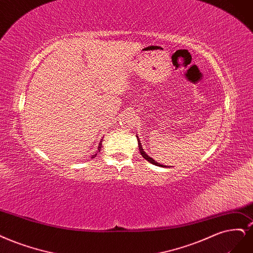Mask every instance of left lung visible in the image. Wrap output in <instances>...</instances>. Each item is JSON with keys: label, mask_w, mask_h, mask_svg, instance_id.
<instances>
[{"label": "left lung", "mask_w": 253, "mask_h": 253, "mask_svg": "<svg viewBox=\"0 0 253 253\" xmlns=\"http://www.w3.org/2000/svg\"><path fill=\"white\" fill-rule=\"evenodd\" d=\"M137 139H138V137H137ZM138 145H139V151H140V154L142 155V157L143 158L145 159V160H147L149 162H151V163H153V164H155V165H157V167H161V168H164L162 164H160V163H158L157 161H155L153 158H151V157H149L147 156L146 154H145V152L143 151V149H142V146H141V143H140V141H139V139H138Z\"/></svg>", "instance_id": "1"}]
</instances>
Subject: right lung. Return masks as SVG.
<instances>
[{
    "instance_id": "add662e5",
    "label": "right lung",
    "mask_w": 253,
    "mask_h": 253,
    "mask_svg": "<svg viewBox=\"0 0 253 253\" xmlns=\"http://www.w3.org/2000/svg\"><path fill=\"white\" fill-rule=\"evenodd\" d=\"M101 142H102V140H100V143H99V145H98V149H100V147H101V145H102V143H101ZM94 157H96V155H95V156H93V157H92V158H94Z\"/></svg>"
}]
</instances>
